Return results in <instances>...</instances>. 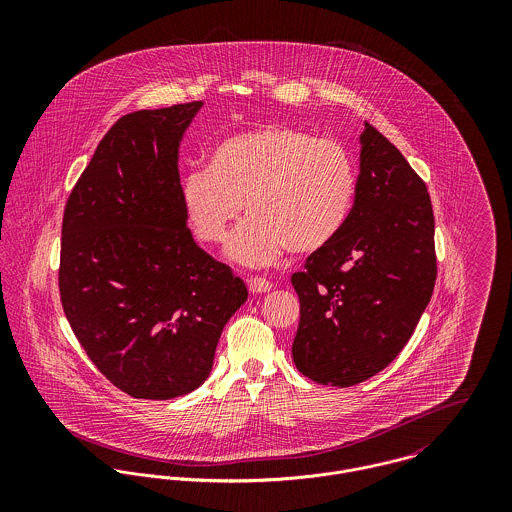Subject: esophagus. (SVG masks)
Returning <instances> with one entry per match:
<instances>
[{"instance_id":"34e87169","label":"esophagus","mask_w":512,"mask_h":512,"mask_svg":"<svg viewBox=\"0 0 512 512\" xmlns=\"http://www.w3.org/2000/svg\"><path fill=\"white\" fill-rule=\"evenodd\" d=\"M248 290L252 293H268L272 290V284L266 278H250Z\"/></svg>"}]
</instances>
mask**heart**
Returning <instances> with one entry per match:
<instances>
[{"label": "heart", "instance_id": "obj_1", "mask_svg": "<svg viewBox=\"0 0 512 512\" xmlns=\"http://www.w3.org/2000/svg\"><path fill=\"white\" fill-rule=\"evenodd\" d=\"M355 193L349 149L288 124L224 138L207 169H193L181 181L185 217L203 242H224L244 203L248 219L226 252L254 268L280 262L290 248L299 254L325 248L349 219Z\"/></svg>", "mask_w": 512, "mask_h": 512}]
</instances>
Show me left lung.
<instances>
[{
  "label": "left lung",
  "mask_w": 512,
  "mask_h": 512,
  "mask_svg": "<svg viewBox=\"0 0 512 512\" xmlns=\"http://www.w3.org/2000/svg\"><path fill=\"white\" fill-rule=\"evenodd\" d=\"M436 274L426 183L396 146L365 124L349 219L292 276L299 295L292 345L297 370L345 388L386 368L410 341Z\"/></svg>",
  "instance_id": "8db88e82"
}]
</instances>
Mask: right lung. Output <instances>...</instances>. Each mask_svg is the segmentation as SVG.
<instances>
[{
    "instance_id": "add662e5",
    "label": "right lung",
    "mask_w": 512,
    "mask_h": 512,
    "mask_svg": "<svg viewBox=\"0 0 512 512\" xmlns=\"http://www.w3.org/2000/svg\"><path fill=\"white\" fill-rule=\"evenodd\" d=\"M201 106L122 116L65 207V315L90 361L134 398L169 400L199 388L226 321L248 297L187 228L177 161Z\"/></svg>"
}]
</instances>
